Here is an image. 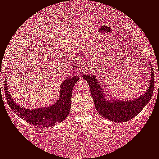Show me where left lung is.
<instances>
[{
    "label": "left lung",
    "instance_id": "8db88e82",
    "mask_svg": "<svg viewBox=\"0 0 159 159\" xmlns=\"http://www.w3.org/2000/svg\"><path fill=\"white\" fill-rule=\"evenodd\" d=\"M83 79L89 83L91 96L97 112L103 118L113 122H125L136 116L151 99L154 90V74L153 69L151 68L150 85L147 91L139 97L133 100H119L114 98H110L104 93L100 84L94 75L85 74Z\"/></svg>",
    "mask_w": 159,
    "mask_h": 159
}]
</instances>
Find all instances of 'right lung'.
Wrapping results in <instances>:
<instances>
[{
  "instance_id": "obj_1",
  "label": "right lung",
  "mask_w": 159,
  "mask_h": 159,
  "mask_svg": "<svg viewBox=\"0 0 159 159\" xmlns=\"http://www.w3.org/2000/svg\"><path fill=\"white\" fill-rule=\"evenodd\" d=\"M80 77L70 76L62 81L60 86V97L55 103L48 107L29 109L17 105L9 92L7 81L4 83L6 99L9 106L21 119L36 126L52 127L64 120L70 113L71 93L74 85Z\"/></svg>"
}]
</instances>
